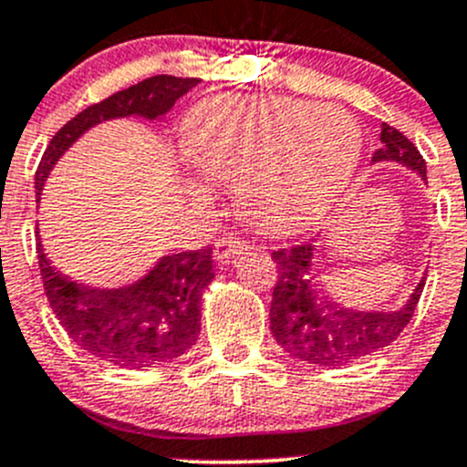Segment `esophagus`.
<instances>
[{"mask_svg":"<svg viewBox=\"0 0 467 467\" xmlns=\"http://www.w3.org/2000/svg\"><path fill=\"white\" fill-rule=\"evenodd\" d=\"M248 248H251V244L239 239L237 234H225V237H221L219 242H216V251H213V255H216L219 263H230V258L244 254V251H248Z\"/></svg>","mask_w":467,"mask_h":467,"instance_id":"obj_1","label":"esophagus"}]
</instances>
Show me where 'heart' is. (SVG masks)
Instances as JSON below:
<instances>
[{
  "instance_id": "1",
  "label": "heart",
  "mask_w": 467,
  "mask_h": 467,
  "mask_svg": "<svg viewBox=\"0 0 467 467\" xmlns=\"http://www.w3.org/2000/svg\"><path fill=\"white\" fill-rule=\"evenodd\" d=\"M186 142L204 172L237 186L242 213L269 237L320 223L359 161V129L346 110L283 96L204 101Z\"/></svg>"
}]
</instances>
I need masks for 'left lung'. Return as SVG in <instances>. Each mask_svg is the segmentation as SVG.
Listing matches in <instances>:
<instances>
[{"label":"left lung","mask_w":467,"mask_h":467,"mask_svg":"<svg viewBox=\"0 0 467 467\" xmlns=\"http://www.w3.org/2000/svg\"><path fill=\"white\" fill-rule=\"evenodd\" d=\"M380 142L373 161H399L426 182V161L399 129L382 121ZM313 251L308 242L272 251L278 278L269 304V325L278 346L299 361L337 368L376 355L396 341L415 316L424 281L399 311H355L322 295Z\"/></svg>","instance_id":"8db88e82"}]
</instances>
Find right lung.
<instances>
[{
    "label": "right lung",
    "instance_id": "add662e5",
    "mask_svg": "<svg viewBox=\"0 0 467 467\" xmlns=\"http://www.w3.org/2000/svg\"><path fill=\"white\" fill-rule=\"evenodd\" d=\"M198 78L151 76L78 112L52 135L36 168V200L57 159L103 119L142 115L156 119L198 85ZM47 304L68 337L94 357L129 368H150L184 355L200 334V295L213 278L212 246L165 255L142 281L94 290L57 272L36 244Z\"/></svg>",
    "mask_w": 467,
    "mask_h": 467
}]
</instances>
